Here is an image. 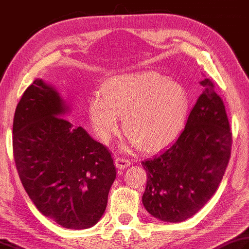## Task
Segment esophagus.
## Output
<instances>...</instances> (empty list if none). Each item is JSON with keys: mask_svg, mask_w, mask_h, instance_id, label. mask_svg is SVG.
Wrapping results in <instances>:
<instances>
[{"mask_svg": "<svg viewBox=\"0 0 249 249\" xmlns=\"http://www.w3.org/2000/svg\"><path fill=\"white\" fill-rule=\"evenodd\" d=\"M131 164V162L129 160H126L123 158H115V165L116 167L119 169H124V168H127L129 165Z\"/></svg>", "mask_w": 249, "mask_h": 249, "instance_id": "esophagus-1", "label": "esophagus"}]
</instances>
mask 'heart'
<instances>
[{"label": "heart", "instance_id": "1", "mask_svg": "<svg viewBox=\"0 0 249 249\" xmlns=\"http://www.w3.org/2000/svg\"><path fill=\"white\" fill-rule=\"evenodd\" d=\"M188 111L187 91L178 82L154 71L113 77L102 89V98L89 104L96 134L108 141L119 128L144 152H155L173 142L182 129Z\"/></svg>", "mask_w": 249, "mask_h": 249}]
</instances>
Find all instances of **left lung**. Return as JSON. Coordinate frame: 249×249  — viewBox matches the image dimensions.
Masks as SVG:
<instances>
[{
  "label": "left lung",
  "mask_w": 249,
  "mask_h": 249,
  "mask_svg": "<svg viewBox=\"0 0 249 249\" xmlns=\"http://www.w3.org/2000/svg\"><path fill=\"white\" fill-rule=\"evenodd\" d=\"M172 145L141 162L147 173L142 204L153 217L181 222L201 209L220 184L231 155L232 133L223 101L211 80Z\"/></svg>",
  "instance_id": "8db88e82"
}]
</instances>
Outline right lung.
<instances>
[{"instance_id":"obj_1","label":"right lung","mask_w":249,"mask_h":249,"mask_svg":"<svg viewBox=\"0 0 249 249\" xmlns=\"http://www.w3.org/2000/svg\"><path fill=\"white\" fill-rule=\"evenodd\" d=\"M68 111L59 92L36 79L15 111L13 151L38 211L63 228L81 230L104 215L116 172L108 149L63 119Z\"/></svg>"}]
</instances>
